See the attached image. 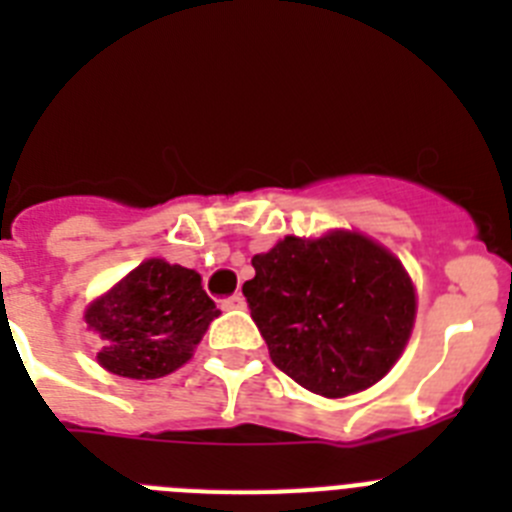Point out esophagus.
I'll list each match as a JSON object with an SVG mask.
<instances>
[{"mask_svg": "<svg viewBox=\"0 0 512 512\" xmlns=\"http://www.w3.org/2000/svg\"><path fill=\"white\" fill-rule=\"evenodd\" d=\"M220 307L223 310H241V307H246V300H243V295H230L220 300Z\"/></svg>", "mask_w": 512, "mask_h": 512, "instance_id": "34e87169", "label": "esophagus"}]
</instances>
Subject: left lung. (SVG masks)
Wrapping results in <instances>:
<instances>
[{
  "instance_id": "8db88e82",
  "label": "left lung",
  "mask_w": 512,
  "mask_h": 512,
  "mask_svg": "<svg viewBox=\"0 0 512 512\" xmlns=\"http://www.w3.org/2000/svg\"><path fill=\"white\" fill-rule=\"evenodd\" d=\"M251 264L243 297L253 323L271 361L305 390L354 395L400 359L415 289L387 248L343 230L315 241L287 235Z\"/></svg>"
}]
</instances>
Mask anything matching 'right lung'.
Masks as SVG:
<instances>
[{
    "label": "right lung",
    "mask_w": 512,
    "mask_h": 512,
    "mask_svg": "<svg viewBox=\"0 0 512 512\" xmlns=\"http://www.w3.org/2000/svg\"><path fill=\"white\" fill-rule=\"evenodd\" d=\"M220 315L197 271L148 259L87 310V325L107 346L99 364L128 379H158L189 361Z\"/></svg>",
    "instance_id": "1"
}]
</instances>
